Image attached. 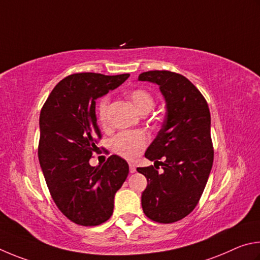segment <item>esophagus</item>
Instances as JSON below:
<instances>
[{
	"mask_svg": "<svg viewBox=\"0 0 260 260\" xmlns=\"http://www.w3.org/2000/svg\"><path fill=\"white\" fill-rule=\"evenodd\" d=\"M129 168H130V172H131V174H134V172H136V166L133 165V163H130Z\"/></svg>",
	"mask_w": 260,
	"mask_h": 260,
	"instance_id": "esophagus-1",
	"label": "esophagus"
}]
</instances>
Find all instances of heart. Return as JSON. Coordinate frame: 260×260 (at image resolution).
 Segmentation results:
<instances>
[{
	"instance_id": "heart-1",
	"label": "heart",
	"mask_w": 260,
	"mask_h": 260,
	"mask_svg": "<svg viewBox=\"0 0 260 260\" xmlns=\"http://www.w3.org/2000/svg\"><path fill=\"white\" fill-rule=\"evenodd\" d=\"M129 99L139 113H148L154 106L153 95L145 89H135L129 92ZM109 107L108 97H104L98 105V116L102 122H106ZM148 137L143 131H124L118 134L113 140V149L118 155L127 160H134L146 148Z\"/></svg>"
}]
</instances>
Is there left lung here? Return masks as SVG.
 <instances>
[{
	"mask_svg": "<svg viewBox=\"0 0 260 260\" xmlns=\"http://www.w3.org/2000/svg\"><path fill=\"white\" fill-rule=\"evenodd\" d=\"M160 86L167 113L156 138L145 157L159 165L138 168L147 178L142 207L149 219L170 224L183 219L197 207L213 162L211 117L207 100L185 76L169 71H149L138 76Z\"/></svg>",
	"mask_w": 260,
	"mask_h": 260,
	"instance_id": "1",
	"label": "left lung"
}]
</instances>
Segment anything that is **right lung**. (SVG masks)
I'll return each instance as SVG.
<instances>
[{"instance_id": "1", "label": "right lung", "mask_w": 260, "mask_h": 260, "mask_svg": "<svg viewBox=\"0 0 260 260\" xmlns=\"http://www.w3.org/2000/svg\"><path fill=\"white\" fill-rule=\"evenodd\" d=\"M130 74L77 73L54 86L40 114L39 161L54 203L68 219L97 226L111 218L114 197L129 166L111 155L102 167L89 160L102 138L95 100L121 85Z\"/></svg>"}]
</instances>
